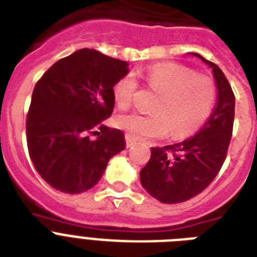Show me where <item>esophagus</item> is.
Instances as JSON below:
<instances>
[{
    "label": "esophagus",
    "mask_w": 257,
    "mask_h": 257,
    "mask_svg": "<svg viewBox=\"0 0 257 257\" xmlns=\"http://www.w3.org/2000/svg\"><path fill=\"white\" fill-rule=\"evenodd\" d=\"M125 143H126V148H131V147H133V145L136 144V140H135L133 137L129 136V135H126V136H125Z\"/></svg>",
    "instance_id": "34e87169"
}]
</instances>
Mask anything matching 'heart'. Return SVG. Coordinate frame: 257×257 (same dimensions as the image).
Wrapping results in <instances>:
<instances>
[{
    "label": "heart",
    "mask_w": 257,
    "mask_h": 257,
    "mask_svg": "<svg viewBox=\"0 0 257 257\" xmlns=\"http://www.w3.org/2000/svg\"><path fill=\"white\" fill-rule=\"evenodd\" d=\"M139 74L145 78L149 90L159 96L152 106L155 113L132 112L117 117V126L131 137L153 139L169 132L173 139H185L211 118L217 100V88L211 77L175 62L155 64ZM137 90L135 72L121 76L113 86L117 106H131Z\"/></svg>",
    "instance_id": "heart-1"
}]
</instances>
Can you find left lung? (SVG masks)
Segmentation results:
<instances>
[{"mask_svg":"<svg viewBox=\"0 0 257 257\" xmlns=\"http://www.w3.org/2000/svg\"><path fill=\"white\" fill-rule=\"evenodd\" d=\"M217 85V104L211 118L193 137L167 147L151 149V159L140 172V181L149 195L164 204L195 197L213 181L223 167L231 143L235 118V94L223 70L203 56Z\"/></svg>","mask_w":257,"mask_h":257,"instance_id":"1","label":"left lung"}]
</instances>
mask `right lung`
<instances>
[{
	"mask_svg": "<svg viewBox=\"0 0 257 257\" xmlns=\"http://www.w3.org/2000/svg\"><path fill=\"white\" fill-rule=\"evenodd\" d=\"M125 73V61L80 49L37 81L26 114V143L34 168L50 187L65 193L88 191L125 148L120 129L101 125L93 132L112 114L113 86Z\"/></svg>",
	"mask_w": 257,
	"mask_h": 257,
	"instance_id": "obj_1",
	"label": "right lung"
}]
</instances>
